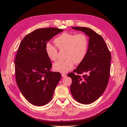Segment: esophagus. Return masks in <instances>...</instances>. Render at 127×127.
<instances>
[{"instance_id": "34e87169", "label": "esophagus", "mask_w": 127, "mask_h": 127, "mask_svg": "<svg viewBox=\"0 0 127 127\" xmlns=\"http://www.w3.org/2000/svg\"><path fill=\"white\" fill-rule=\"evenodd\" d=\"M61 76H62L63 78H65L67 76V75L66 74H64V73H63V74H61Z\"/></svg>"}]
</instances>
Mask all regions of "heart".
<instances>
[{
    "label": "heart",
    "mask_w": 127,
    "mask_h": 127,
    "mask_svg": "<svg viewBox=\"0 0 127 127\" xmlns=\"http://www.w3.org/2000/svg\"><path fill=\"white\" fill-rule=\"evenodd\" d=\"M54 43L59 50H65L64 61H58L53 65L55 71L66 73L74 68V63L79 64L86 56L88 40L84 34H75L65 32L60 34L54 40ZM45 52L49 58L55 61L58 57V50L51 44H47Z\"/></svg>",
    "instance_id": "b5f03b06"
}]
</instances>
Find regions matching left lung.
Listing matches in <instances>:
<instances>
[{"label":"left lung","mask_w":127,"mask_h":127,"mask_svg":"<svg viewBox=\"0 0 127 127\" xmlns=\"http://www.w3.org/2000/svg\"><path fill=\"white\" fill-rule=\"evenodd\" d=\"M89 37L87 52L85 59L68 74L72 79L71 93L76 100L88 104L97 99L105 91L109 82L111 56L103 37L93 30L84 27H71Z\"/></svg>","instance_id":"left-lung-1"}]
</instances>
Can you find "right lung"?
<instances>
[{
	"instance_id": "add662e5",
	"label": "right lung",
	"mask_w": 127,
	"mask_h": 127,
	"mask_svg": "<svg viewBox=\"0 0 127 127\" xmlns=\"http://www.w3.org/2000/svg\"><path fill=\"white\" fill-rule=\"evenodd\" d=\"M63 30L48 28L35 30L26 35L19 46L15 59L16 81L21 93L32 104L43 106L51 101L61 78L50 70L47 55L48 42Z\"/></svg>"
}]
</instances>
